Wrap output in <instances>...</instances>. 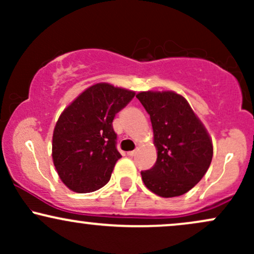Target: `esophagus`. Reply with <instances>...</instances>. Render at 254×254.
Masks as SVG:
<instances>
[{
    "instance_id": "esophagus-1",
    "label": "esophagus",
    "mask_w": 254,
    "mask_h": 254,
    "mask_svg": "<svg viewBox=\"0 0 254 254\" xmlns=\"http://www.w3.org/2000/svg\"><path fill=\"white\" fill-rule=\"evenodd\" d=\"M137 153V150H131V151H127V155L129 156H133L135 154Z\"/></svg>"
}]
</instances>
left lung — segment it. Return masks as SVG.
Here are the masks:
<instances>
[{"mask_svg": "<svg viewBox=\"0 0 254 254\" xmlns=\"http://www.w3.org/2000/svg\"><path fill=\"white\" fill-rule=\"evenodd\" d=\"M136 98L150 116L155 165L142 180L160 197L182 196L204 177L211 164L212 142L188 100L174 92H141Z\"/></svg>", "mask_w": 254, "mask_h": 254, "instance_id": "left-lung-1", "label": "left lung"}]
</instances>
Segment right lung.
<instances>
[{
    "label": "right lung",
    "mask_w": 254,
    "mask_h": 254,
    "mask_svg": "<svg viewBox=\"0 0 254 254\" xmlns=\"http://www.w3.org/2000/svg\"><path fill=\"white\" fill-rule=\"evenodd\" d=\"M133 97L132 90L93 84L60 116L52 136V160L71 191L88 193L109 183L122 157L112 122Z\"/></svg>",
    "instance_id": "right-lung-1"
}]
</instances>
